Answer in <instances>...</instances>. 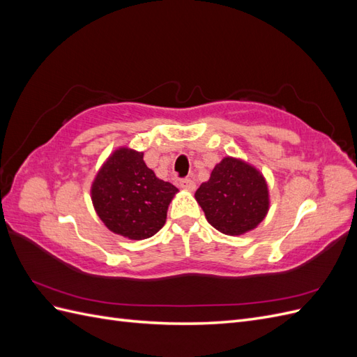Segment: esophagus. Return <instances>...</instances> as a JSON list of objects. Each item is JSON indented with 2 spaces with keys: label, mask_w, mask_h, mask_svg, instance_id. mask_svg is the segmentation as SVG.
<instances>
[{
  "label": "esophagus",
  "mask_w": 357,
  "mask_h": 357,
  "mask_svg": "<svg viewBox=\"0 0 357 357\" xmlns=\"http://www.w3.org/2000/svg\"><path fill=\"white\" fill-rule=\"evenodd\" d=\"M180 188L192 192V190H195L197 185H195V181L190 180V178H181V180H180Z\"/></svg>",
  "instance_id": "34e87169"
}]
</instances>
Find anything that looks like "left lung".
<instances>
[{
    "label": "left lung",
    "mask_w": 357,
    "mask_h": 357,
    "mask_svg": "<svg viewBox=\"0 0 357 357\" xmlns=\"http://www.w3.org/2000/svg\"><path fill=\"white\" fill-rule=\"evenodd\" d=\"M195 198L208 223L226 235H241L256 228L269 205L261 172L234 158H225L214 167Z\"/></svg>",
    "instance_id": "left-lung-1"
}]
</instances>
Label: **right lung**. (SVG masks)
<instances>
[{"label": "right lung", "mask_w": 357, "mask_h": 357, "mask_svg": "<svg viewBox=\"0 0 357 357\" xmlns=\"http://www.w3.org/2000/svg\"><path fill=\"white\" fill-rule=\"evenodd\" d=\"M177 190L147 168L143 153L119 149L96 176L92 201L110 231L144 240L165 225L168 205Z\"/></svg>", "instance_id": "obj_1"}]
</instances>
